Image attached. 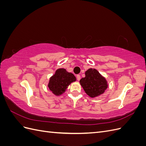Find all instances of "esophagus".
Masks as SVG:
<instances>
[{
    "instance_id": "obj_1",
    "label": "esophagus",
    "mask_w": 146,
    "mask_h": 146,
    "mask_svg": "<svg viewBox=\"0 0 146 146\" xmlns=\"http://www.w3.org/2000/svg\"><path fill=\"white\" fill-rule=\"evenodd\" d=\"M77 79L78 81H79V80H80V75H77Z\"/></svg>"
}]
</instances>
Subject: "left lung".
<instances>
[{
	"label": "left lung",
	"instance_id": "1",
	"mask_svg": "<svg viewBox=\"0 0 146 146\" xmlns=\"http://www.w3.org/2000/svg\"><path fill=\"white\" fill-rule=\"evenodd\" d=\"M80 83L86 94L94 98L104 94L108 85L106 78L96 69L90 68L85 72V77L82 78Z\"/></svg>",
	"mask_w": 146,
	"mask_h": 146
}]
</instances>
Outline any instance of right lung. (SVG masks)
Returning <instances> with one entry per match:
<instances>
[{
	"instance_id": "right-lung-1",
	"label": "right lung",
	"mask_w": 146,
	"mask_h": 146,
	"mask_svg": "<svg viewBox=\"0 0 146 146\" xmlns=\"http://www.w3.org/2000/svg\"><path fill=\"white\" fill-rule=\"evenodd\" d=\"M76 81V78L73 74L64 68H60L50 78L47 86L53 94L59 96L64 93L70 83Z\"/></svg>"
}]
</instances>
